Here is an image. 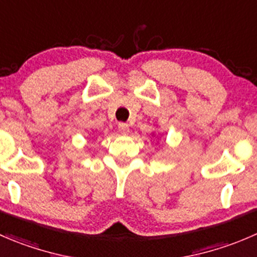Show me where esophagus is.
<instances>
[{
  "mask_svg": "<svg viewBox=\"0 0 257 257\" xmlns=\"http://www.w3.org/2000/svg\"><path fill=\"white\" fill-rule=\"evenodd\" d=\"M118 129H119V132H120L121 134H128L129 133V125L126 123H119Z\"/></svg>",
  "mask_w": 257,
  "mask_h": 257,
  "instance_id": "esophagus-1",
  "label": "esophagus"
}]
</instances>
